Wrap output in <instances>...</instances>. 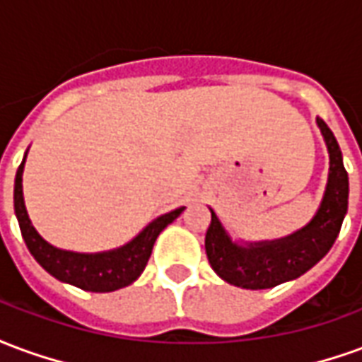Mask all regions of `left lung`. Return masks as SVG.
Segmentation results:
<instances>
[{"instance_id":"left-lung-1","label":"left lung","mask_w":362,"mask_h":362,"mask_svg":"<svg viewBox=\"0 0 362 362\" xmlns=\"http://www.w3.org/2000/svg\"><path fill=\"white\" fill-rule=\"evenodd\" d=\"M316 122L329 153V176L318 213L306 227L275 243L238 246L228 238L217 215L211 211V225L205 235V252L213 272L230 285L243 288L275 287L308 272L334 246L347 213L349 178L332 129L322 118Z\"/></svg>"}]
</instances>
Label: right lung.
<instances>
[{"instance_id":"obj_1","label":"right lung","mask_w":362,"mask_h":362,"mask_svg":"<svg viewBox=\"0 0 362 362\" xmlns=\"http://www.w3.org/2000/svg\"><path fill=\"white\" fill-rule=\"evenodd\" d=\"M23 168H25V158L17 168V176H15V213H17L21 235L25 238L28 252L56 279L75 285L83 291L110 293V291L127 287L129 283H134L147 266L153 244L160 235V230L184 211V207H180L158 217L141 235L135 236L132 243L118 250L103 252V254H77V252L59 250L46 243L30 225L27 209H25V199H23Z\"/></svg>"}]
</instances>
